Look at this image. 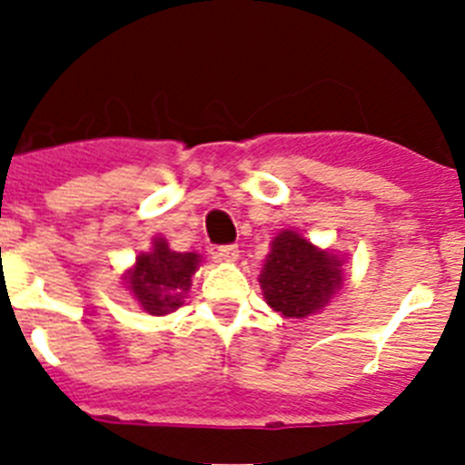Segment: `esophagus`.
<instances>
[{
  "label": "esophagus",
  "mask_w": 465,
  "mask_h": 465,
  "mask_svg": "<svg viewBox=\"0 0 465 465\" xmlns=\"http://www.w3.org/2000/svg\"><path fill=\"white\" fill-rule=\"evenodd\" d=\"M213 258H216V262H235L240 258V249L237 246H219Z\"/></svg>",
  "instance_id": "1"
}]
</instances>
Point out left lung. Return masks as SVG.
Here are the masks:
<instances>
[{
    "label": "left lung",
    "instance_id": "1",
    "mask_svg": "<svg viewBox=\"0 0 465 465\" xmlns=\"http://www.w3.org/2000/svg\"><path fill=\"white\" fill-rule=\"evenodd\" d=\"M344 258L322 249L298 230H279L258 274L262 298L286 319L322 312L344 286Z\"/></svg>",
    "mask_w": 465,
    "mask_h": 465
}]
</instances>
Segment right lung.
Instances as JSON below:
<instances>
[{"mask_svg":"<svg viewBox=\"0 0 465 465\" xmlns=\"http://www.w3.org/2000/svg\"><path fill=\"white\" fill-rule=\"evenodd\" d=\"M200 265V253L174 252L165 237L155 235L149 252L139 253L133 268L125 270L123 283L146 314L165 316L183 305Z\"/></svg>","mask_w":465,"mask_h":465,"instance_id":"1","label":"right lung"}]
</instances>
